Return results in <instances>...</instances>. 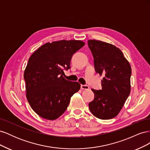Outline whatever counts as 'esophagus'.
I'll use <instances>...</instances> for the list:
<instances>
[{
	"label": "esophagus",
	"instance_id": "1",
	"mask_svg": "<svg viewBox=\"0 0 150 150\" xmlns=\"http://www.w3.org/2000/svg\"><path fill=\"white\" fill-rule=\"evenodd\" d=\"M81 89H84V90H88L89 89V87L88 85H81Z\"/></svg>",
	"mask_w": 150,
	"mask_h": 150
}]
</instances>
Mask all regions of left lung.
I'll return each instance as SVG.
<instances>
[{
	"label": "left lung",
	"instance_id": "1",
	"mask_svg": "<svg viewBox=\"0 0 150 150\" xmlns=\"http://www.w3.org/2000/svg\"><path fill=\"white\" fill-rule=\"evenodd\" d=\"M94 57V69L104 78L102 89H92L94 100L89 103L92 114L98 118L109 120L116 117L128 98L131 68L121 50L114 45L97 40H88Z\"/></svg>",
	"mask_w": 150,
	"mask_h": 150
}]
</instances>
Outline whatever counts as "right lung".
Segmentation results:
<instances>
[{
    "instance_id": "add662e5",
    "label": "right lung",
    "mask_w": 150,
    "mask_h": 150,
    "mask_svg": "<svg viewBox=\"0 0 150 150\" xmlns=\"http://www.w3.org/2000/svg\"><path fill=\"white\" fill-rule=\"evenodd\" d=\"M81 40L47 42L32 54L24 71L26 97L32 109L44 119L54 120L65 112L71 97L80 89L78 82L66 80L73 54L83 47Z\"/></svg>"
}]
</instances>
